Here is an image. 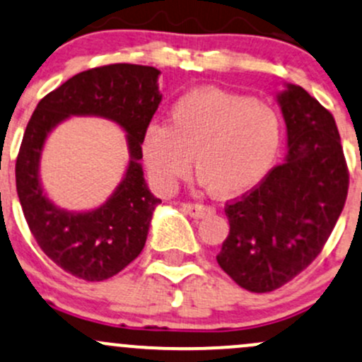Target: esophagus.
<instances>
[{
    "instance_id": "esophagus-1",
    "label": "esophagus",
    "mask_w": 362,
    "mask_h": 362,
    "mask_svg": "<svg viewBox=\"0 0 362 362\" xmlns=\"http://www.w3.org/2000/svg\"><path fill=\"white\" fill-rule=\"evenodd\" d=\"M182 209L187 214H190L192 218H202L206 216V214L214 213L211 206L201 204V202H184V204H182Z\"/></svg>"
}]
</instances>
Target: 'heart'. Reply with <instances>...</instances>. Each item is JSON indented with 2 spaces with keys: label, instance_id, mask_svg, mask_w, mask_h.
<instances>
[{
  "label": "heart",
  "instance_id": "obj_1",
  "mask_svg": "<svg viewBox=\"0 0 362 362\" xmlns=\"http://www.w3.org/2000/svg\"><path fill=\"white\" fill-rule=\"evenodd\" d=\"M280 146L275 110L247 96L197 89L173 103L168 125L154 122L144 130L142 156L158 187L172 189L189 173L194 156L214 196L232 197L263 180Z\"/></svg>",
  "mask_w": 362,
  "mask_h": 362
}]
</instances>
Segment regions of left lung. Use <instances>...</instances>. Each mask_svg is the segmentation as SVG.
Returning <instances> with one entry per match:
<instances>
[{"label":"left lung","mask_w":362,"mask_h":362,"mask_svg":"<svg viewBox=\"0 0 362 362\" xmlns=\"http://www.w3.org/2000/svg\"><path fill=\"white\" fill-rule=\"evenodd\" d=\"M287 125V160L256 187L226 202L230 232L216 256L249 292H273L304 272L342 213L349 168L333 115L308 90L278 96Z\"/></svg>","instance_id":"obj_1"}]
</instances>
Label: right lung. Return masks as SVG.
<instances>
[{
    "instance_id": "obj_1",
    "label": "right lung",
    "mask_w": 362,
    "mask_h": 362,
    "mask_svg": "<svg viewBox=\"0 0 362 362\" xmlns=\"http://www.w3.org/2000/svg\"><path fill=\"white\" fill-rule=\"evenodd\" d=\"M160 70L113 63L74 75L39 101L27 123L15 163L23 216L42 252L70 275L101 281L120 273L144 249L153 211L161 199L149 192L139 160L142 136L161 103ZM70 114H96L127 132L131 163L110 199L94 212L54 206L38 184V160L47 134Z\"/></svg>"
}]
</instances>
